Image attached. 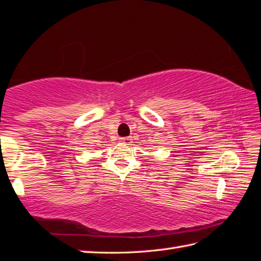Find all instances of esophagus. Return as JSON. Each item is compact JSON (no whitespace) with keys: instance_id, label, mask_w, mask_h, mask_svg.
I'll use <instances>...</instances> for the list:
<instances>
[{"instance_id":"1","label":"esophagus","mask_w":261,"mask_h":261,"mask_svg":"<svg viewBox=\"0 0 261 261\" xmlns=\"http://www.w3.org/2000/svg\"><path fill=\"white\" fill-rule=\"evenodd\" d=\"M123 145H126V146H131L132 145V138L131 137H126V138H121L120 140Z\"/></svg>"}]
</instances>
